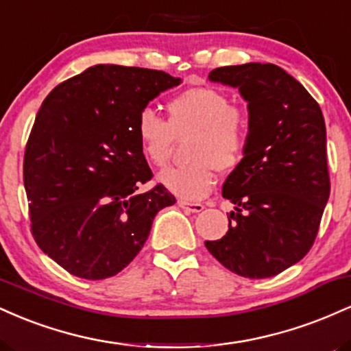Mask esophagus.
<instances>
[{
	"label": "esophagus",
	"mask_w": 351,
	"mask_h": 351,
	"mask_svg": "<svg viewBox=\"0 0 351 351\" xmlns=\"http://www.w3.org/2000/svg\"><path fill=\"white\" fill-rule=\"evenodd\" d=\"M178 206L183 208L184 211H188V213H201L204 209V204H201V203H188V201H184V199H180L178 201Z\"/></svg>",
	"instance_id": "34e87169"
}]
</instances>
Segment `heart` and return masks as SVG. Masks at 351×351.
I'll use <instances>...</instances> for the list:
<instances>
[{
    "label": "heart",
    "mask_w": 351,
    "mask_h": 351,
    "mask_svg": "<svg viewBox=\"0 0 351 351\" xmlns=\"http://www.w3.org/2000/svg\"><path fill=\"white\" fill-rule=\"evenodd\" d=\"M168 122L152 108L140 112L135 123L143 156L155 167L170 160L176 138L191 135L189 160L158 175L160 183L183 199H199L216 184V170L231 171L243 163L249 147V119L231 106L224 92L189 87L167 102Z\"/></svg>",
    "instance_id": "obj_1"
}]
</instances>
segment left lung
I'll return each instance as SVG.
<instances>
[{
  "instance_id": "8db88e82",
  "label": "left lung",
  "mask_w": 351,
  "mask_h": 351,
  "mask_svg": "<svg viewBox=\"0 0 351 351\" xmlns=\"http://www.w3.org/2000/svg\"><path fill=\"white\" fill-rule=\"evenodd\" d=\"M209 80L237 87L247 102L249 147L223 184L236 204L226 236L204 245L237 276H277L310 251L328 201L324 114L276 64L217 67Z\"/></svg>"
}]
</instances>
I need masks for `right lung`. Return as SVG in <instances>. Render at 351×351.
<instances>
[{
  "label": "right lung",
  "mask_w": 351,
  "mask_h": 351,
  "mask_svg": "<svg viewBox=\"0 0 351 351\" xmlns=\"http://www.w3.org/2000/svg\"><path fill=\"white\" fill-rule=\"evenodd\" d=\"M181 79L163 71L99 64L44 99L26 143L24 188L31 232L75 277L115 276L142 251L153 217L176 203L136 140L140 112Z\"/></svg>",
  "instance_id": "obj_1"
}]
</instances>
